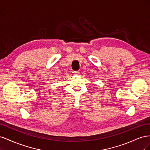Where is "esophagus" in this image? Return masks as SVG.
<instances>
[{
  "label": "esophagus",
  "instance_id": "1",
  "mask_svg": "<svg viewBox=\"0 0 150 150\" xmlns=\"http://www.w3.org/2000/svg\"><path fill=\"white\" fill-rule=\"evenodd\" d=\"M74 73L75 74L78 75V74H80V72H79V71H74Z\"/></svg>",
  "mask_w": 150,
  "mask_h": 150
}]
</instances>
